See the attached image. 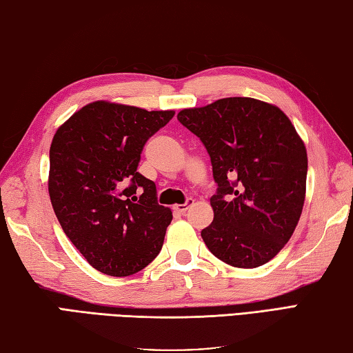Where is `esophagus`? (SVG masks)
Listing matches in <instances>:
<instances>
[{"label": "esophagus", "instance_id": "esophagus-1", "mask_svg": "<svg viewBox=\"0 0 353 353\" xmlns=\"http://www.w3.org/2000/svg\"><path fill=\"white\" fill-rule=\"evenodd\" d=\"M192 204H194V199L189 198L188 201H185L184 204H176V205H174V210L176 212V214H184V212L188 210Z\"/></svg>", "mask_w": 353, "mask_h": 353}]
</instances>
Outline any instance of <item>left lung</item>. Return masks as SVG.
<instances>
[{"label": "left lung", "mask_w": 353, "mask_h": 353, "mask_svg": "<svg viewBox=\"0 0 353 353\" xmlns=\"http://www.w3.org/2000/svg\"><path fill=\"white\" fill-rule=\"evenodd\" d=\"M179 123L208 149L218 183L214 221L201 230L218 259L254 269L280 252L300 221L307 152L289 117L248 97L183 109Z\"/></svg>", "instance_id": "obj_1"}]
</instances>
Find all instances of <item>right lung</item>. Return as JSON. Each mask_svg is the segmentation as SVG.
Listing matches in <instances>:
<instances>
[{
  "label": "right lung",
  "instance_id": "right-lung-1",
  "mask_svg": "<svg viewBox=\"0 0 353 353\" xmlns=\"http://www.w3.org/2000/svg\"><path fill=\"white\" fill-rule=\"evenodd\" d=\"M174 115L101 99L53 135V212L79 254L105 275H134L163 248L172 210L157 203L155 183L137 169L145 141Z\"/></svg>",
  "mask_w": 353,
  "mask_h": 353
}]
</instances>
